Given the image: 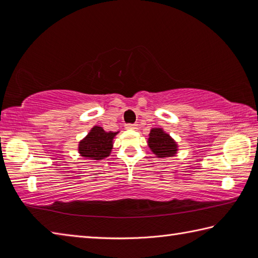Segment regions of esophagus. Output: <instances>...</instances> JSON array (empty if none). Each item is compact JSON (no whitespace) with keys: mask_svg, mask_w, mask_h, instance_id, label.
Masks as SVG:
<instances>
[{"mask_svg":"<svg viewBox=\"0 0 258 258\" xmlns=\"http://www.w3.org/2000/svg\"><path fill=\"white\" fill-rule=\"evenodd\" d=\"M126 128H127V130H137L138 124H126Z\"/></svg>","mask_w":258,"mask_h":258,"instance_id":"esophagus-1","label":"esophagus"}]
</instances>
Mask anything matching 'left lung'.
I'll list each match as a JSON object with an SVG mask.
<instances>
[{
	"label": "left lung",
	"mask_w": 258,
	"mask_h": 258,
	"mask_svg": "<svg viewBox=\"0 0 258 258\" xmlns=\"http://www.w3.org/2000/svg\"><path fill=\"white\" fill-rule=\"evenodd\" d=\"M148 146L157 158L161 159L175 156L178 150L177 142L160 127L151 128L149 139H148Z\"/></svg>",
	"instance_id": "left-lung-1"
}]
</instances>
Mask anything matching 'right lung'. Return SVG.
Masks as SVG:
<instances>
[{
  "label": "right lung",
  "instance_id": "right-lung-1",
  "mask_svg": "<svg viewBox=\"0 0 258 258\" xmlns=\"http://www.w3.org/2000/svg\"><path fill=\"white\" fill-rule=\"evenodd\" d=\"M118 132H106L101 126H93L78 143V154L86 159L100 160L111 154L113 138Z\"/></svg>",
  "mask_w": 258,
  "mask_h": 258
}]
</instances>
